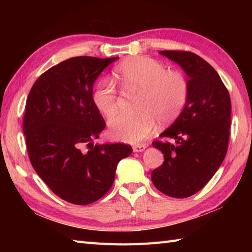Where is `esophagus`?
Instances as JSON below:
<instances>
[{
	"mask_svg": "<svg viewBox=\"0 0 252 252\" xmlns=\"http://www.w3.org/2000/svg\"><path fill=\"white\" fill-rule=\"evenodd\" d=\"M145 148H146L145 144H140V145L133 146V152H134V153H142V152L145 151Z\"/></svg>",
	"mask_w": 252,
	"mask_h": 252,
	"instance_id": "obj_1",
	"label": "esophagus"
}]
</instances>
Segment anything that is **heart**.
<instances>
[{"instance_id": "obj_1", "label": "heart", "mask_w": 252, "mask_h": 252, "mask_svg": "<svg viewBox=\"0 0 252 252\" xmlns=\"http://www.w3.org/2000/svg\"><path fill=\"white\" fill-rule=\"evenodd\" d=\"M117 77L126 91L140 93L135 103L137 110L131 115H118L109 121V132L118 141L135 144L152 134L160 123L175 120L189 97V84L181 73L169 71L163 63L149 57H133L116 69ZM92 101L106 118L117 111V90L109 78L96 82Z\"/></svg>"}]
</instances>
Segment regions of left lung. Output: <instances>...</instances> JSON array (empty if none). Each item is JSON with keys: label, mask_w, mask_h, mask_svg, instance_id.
<instances>
[{"label": "left lung", "mask_w": 252, "mask_h": 252, "mask_svg": "<svg viewBox=\"0 0 252 252\" xmlns=\"http://www.w3.org/2000/svg\"><path fill=\"white\" fill-rule=\"evenodd\" d=\"M159 54L183 69L189 78V97L175 121L160 134L174 143H153L163 154L164 161L153 171L152 181L162 194L186 198L211 180L225 158L231 98L215 68L200 56L182 51Z\"/></svg>", "instance_id": "1"}]
</instances>
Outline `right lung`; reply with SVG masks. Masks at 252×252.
<instances>
[{
    "label": "right lung",
    "instance_id": "add662e5",
    "mask_svg": "<svg viewBox=\"0 0 252 252\" xmlns=\"http://www.w3.org/2000/svg\"><path fill=\"white\" fill-rule=\"evenodd\" d=\"M118 57L69 58L36 80L26 101L24 134L32 167L44 183L74 205L103 197L115 181L126 144H94L105 121L92 101L93 85Z\"/></svg>",
    "mask_w": 252,
    "mask_h": 252
}]
</instances>
